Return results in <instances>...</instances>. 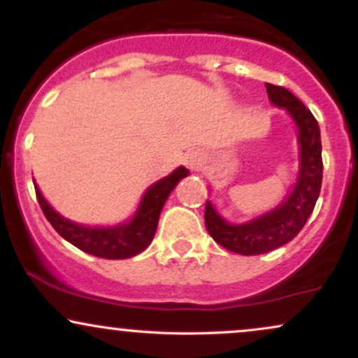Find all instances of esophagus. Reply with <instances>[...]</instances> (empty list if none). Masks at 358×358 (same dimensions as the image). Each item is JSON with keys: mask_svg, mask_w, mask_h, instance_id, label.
Listing matches in <instances>:
<instances>
[{"mask_svg": "<svg viewBox=\"0 0 358 358\" xmlns=\"http://www.w3.org/2000/svg\"><path fill=\"white\" fill-rule=\"evenodd\" d=\"M185 165H187L190 170H200L203 165V156L199 151H188L185 155Z\"/></svg>", "mask_w": 358, "mask_h": 358, "instance_id": "esophagus-1", "label": "esophagus"}]
</instances>
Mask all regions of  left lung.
Listing matches in <instances>:
<instances>
[{
  "mask_svg": "<svg viewBox=\"0 0 358 358\" xmlns=\"http://www.w3.org/2000/svg\"><path fill=\"white\" fill-rule=\"evenodd\" d=\"M266 89L269 101L278 108L286 109L298 127L299 173L293 192L285 202L248 224H227L210 202L205 203V227L213 241L242 256L266 254L293 241L313 212L323 178L318 121L287 89L273 84H266Z\"/></svg>",
  "mask_w": 358,
  "mask_h": 358,
  "instance_id": "1",
  "label": "left lung"
}]
</instances>
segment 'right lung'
<instances>
[{"label": "right lung", "mask_w": 358, "mask_h": 358, "mask_svg": "<svg viewBox=\"0 0 358 358\" xmlns=\"http://www.w3.org/2000/svg\"><path fill=\"white\" fill-rule=\"evenodd\" d=\"M187 175V168L180 166L171 175L151 185L143 196L133 219L126 224L114 225V227H85V225L64 219L48 205L36 185L35 193L47 220L65 241L96 257L127 259L143 252L151 244L156 227H158L159 213H162L168 195L176 187V183Z\"/></svg>", "instance_id": "1"}]
</instances>
